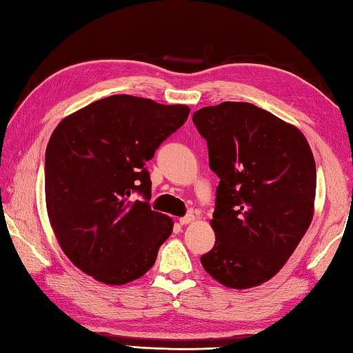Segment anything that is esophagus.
<instances>
[{"instance_id":"obj_1","label":"esophagus","mask_w":353,"mask_h":353,"mask_svg":"<svg viewBox=\"0 0 353 353\" xmlns=\"http://www.w3.org/2000/svg\"><path fill=\"white\" fill-rule=\"evenodd\" d=\"M195 219V215H185V216H183V218H179V224L181 225H185V224H190L192 221H194Z\"/></svg>"}]
</instances>
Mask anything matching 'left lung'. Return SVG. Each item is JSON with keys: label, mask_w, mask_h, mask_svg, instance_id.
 I'll return each mask as SVG.
<instances>
[{"label": "left lung", "mask_w": 353, "mask_h": 353, "mask_svg": "<svg viewBox=\"0 0 353 353\" xmlns=\"http://www.w3.org/2000/svg\"><path fill=\"white\" fill-rule=\"evenodd\" d=\"M194 124L219 178L204 270L230 289L269 281L288 263L315 212L316 168L294 124L250 103L196 110Z\"/></svg>", "instance_id": "left-lung-1"}]
</instances>
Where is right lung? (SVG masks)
Masks as SVG:
<instances>
[{
    "label": "right lung",
    "instance_id": "obj_1",
    "mask_svg": "<svg viewBox=\"0 0 353 353\" xmlns=\"http://www.w3.org/2000/svg\"><path fill=\"white\" fill-rule=\"evenodd\" d=\"M185 104L112 95L59 121L46 149V208L59 248L94 280L123 285L155 264L174 219L149 199L150 161L185 123Z\"/></svg>",
    "mask_w": 353,
    "mask_h": 353
}]
</instances>
